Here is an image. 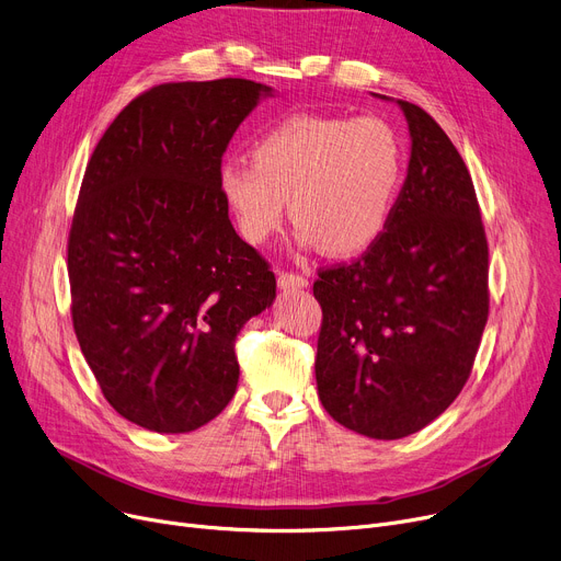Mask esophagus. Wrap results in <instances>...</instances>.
Listing matches in <instances>:
<instances>
[{"label":"esophagus","mask_w":561,"mask_h":561,"mask_svg":"<svg viewBox=\"0 0 561 561\" xmlns=\"http://www.w3.org/2000/svg\"><path fill=\"white\" fill-rule=\"evenodd\" d=\"M277 284L282 290H302L309 286V282L300 275H293V273H279Z\"/></svg>","instance_id":"esophagus-1"}]
</instances>
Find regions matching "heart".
Listing matches in <instances>:
<instances>
[{"label": "heart", "instance_id": "obj_1", "mask_svg": "<svg viewBox=\"0 0 561 561\" xmlns=\"http://www.w3.org/2000/svg\"><path fill=\"white\" fill-rule=\"evenodd\" d=\"M402 176L404 150L389 123L293 115L254 142L252 163H220L218 191L252 245L279 231L288 202L302 245L355 256L385 236Z\"/></svg>", "mask_w": 561, "mask_h": 561}]
</instances>
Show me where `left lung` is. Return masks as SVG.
<instances>
[{
  "label": "left lung",
  "mask_w": 561,
  "mask_h": 561,
  "mask_svg": "<svg viewBox=\"0 0 561 561\" xmlns=\"http://www.w3.org/2000/svg\"><path fill=\"white\" fill-rule=\"evenodd\" d=\"M396 102L409 168L385 236L322 271L316 381L328 414L381 440L414 434L455 402L489 316V248L457 147L421 106Z\"/></svg>",
  "instance_id": "8db88e82"
}]
</instances>
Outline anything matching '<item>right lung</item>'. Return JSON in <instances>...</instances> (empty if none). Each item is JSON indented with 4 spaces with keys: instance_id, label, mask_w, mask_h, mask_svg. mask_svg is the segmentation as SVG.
Returning <instances> with one entry per match:
<instances>
[{
    "instance_id": "right-lung-1",
    "label": "right lung",
    "mask_w": 561,
    "mask_h": 561,
    "mask_svg": "<svg viewBox=\"0 0 561 561\" xmlns=\"http://www.w3.org/2000/svg\"><path fill=\"white\" fill-rule=\"evenodd\" d=\"M271 85L163 83L127 104L85 168L68 243L72 322L108 404L186 434L239 385L233 339L277 282L218 191L227 145Z\"/></svg>"
}]
</instances>
